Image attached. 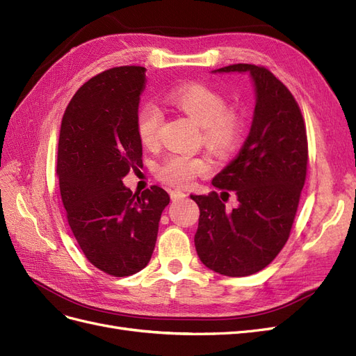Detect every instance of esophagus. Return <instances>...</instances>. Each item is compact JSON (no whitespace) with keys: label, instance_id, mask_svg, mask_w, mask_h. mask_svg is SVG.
<instances>
[{"label":"esophagus","instance_id":"obj_1","mask_svg":"<svg viewBox=\"0 0 356 356\" xmlns=\"http://www.w3.org/2000/svg\"><path fill=\"white\" fill-rule=\"evenodd\" d=\"M170 195H171V200L173 201H179V200H185L188 195L185 193V192H181V191H171L170 192Z\"/></svg>","mask_w":356,"mask_h":356}]
</instances>
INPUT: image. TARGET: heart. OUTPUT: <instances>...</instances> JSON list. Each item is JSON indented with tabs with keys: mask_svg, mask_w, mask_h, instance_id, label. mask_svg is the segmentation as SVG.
Segmentation results:
<instances>
[{
	"mask_svg": "<svg viewBox=\"0 0 356 356\" xmlns=\"http://www.w3.org/2000/svg\"><path fill=\"white\" fill-rule=\"evenodd\" d=\"M170 105L197 122L202 130V140L217 155L231 154L241 136L243 120L234 109H226L225 97L207 86L189 84L175 88L167 96ZM163 115L155 105L146 103L136 118V131L140 142L152 147L158 143ZM210 164L204 158L171 154L158 165V179L170 186L185 188L201 175L209 173Z\"/></svg>",
	"mask_w": 356,
	"mask_h": 356,
	"instance_id": "heart-1",
	"label": "heart"
}]
</instances>
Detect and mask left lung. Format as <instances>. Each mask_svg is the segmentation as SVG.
<instances>
[{
  "label": "left lung",
  "mask_w": 356,
  "mask_h": 356,
  "mask_svg": "<svg viewBox=\"0 0 356 356\" xmlns=\"http://www.w3.org/2000/svg\"><path fill=\"white\" fill-rule=\"evenodd\" d=\"M213 72H248L256 105L239 154L211 181L222 194L234 190L237 207L226 211L217 192L191 195L200 207L195 248L209 269L247 277L266 268L290 236L306 180V125L290 90L266 67L236 63Z\"/></svg>",
  "instance_id": "left-lung-1"
}]
</instances>
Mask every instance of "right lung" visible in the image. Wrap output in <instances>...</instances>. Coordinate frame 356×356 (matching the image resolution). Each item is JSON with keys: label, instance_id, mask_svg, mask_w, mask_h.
I'll use <instances>...</instances> for the list:
<instances>
[{"label": "right lung", "instance_id": "1", "mask_svg": "<svg viewBox=\"0 0 356 356\" xmlns=\"http://www.w3.org/2000/svg\"><path fill=\"white\" fill-rule=\"evenodd\" d=\"M146 70L102 72L71 99L60 125L57 176L67 223L87 260L113 277L142 270L154 253L168 193H133L122 179L142 164L136 131Z\"/></svg>", "mask_w": 356, "mask_h": 356}]
</instances>
